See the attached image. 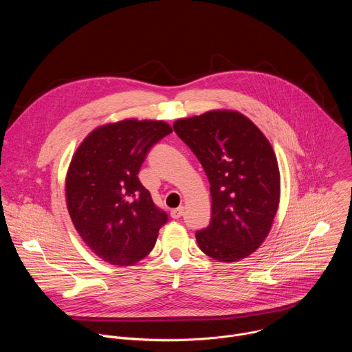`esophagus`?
I'll list each match as a JSON object with an SVG mask.
<instances>
[{"instance_id":"34e87169","label":"esophagus","mask_w":352,"mask_h":352,"mask_svg":"<svg viewBox=\"0 0 352 352\" xmlns=\"http://www.w3.org/2000/svg\"><path fill=\"white\" fill-rule=\"evenodd\" d=\"M182 214H184V208H182V206H179V208L173 209V210H171V217H173V219H175V220H177V219H179Z\"/></svg>"}]
</instances>
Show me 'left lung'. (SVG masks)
Instances as JSON below:
<instances>
[{"label":"left lung","instance_id":"8db88e82","mask_svg":"<svg viewBox=\"0 0 352 352\" xmlns=\"http://www.w3.org/2000/svg\"><path fill=\"white\" fill-rule=\"evenodd\" d=\"M174 131L210 182L212 219L196 232L199 248L224 263L252 255L269 235L280 204V171L270 142L234 110L179 118Z\"/></svg>","mask_w":352,"mask_h":352}]
</instances>
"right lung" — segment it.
<instances>
[{
    "instance_id": "obj_1",
    "label": "right lung",
    "mask_w": 352,
    "mask_h": 352,
    "mask_svg": "<svg viewBox=\"0 0 352 352\" xmlns=\"http://www.w3.org/2000/svg\"><path fill=\"white\" fill-rule=\"evenodd\" d=\"M171 132L157 120L109 122L93 129L72 156L65 178L69 216L91 252L110 265L146 258L167 221L138 173L148 148Z\"/></svg>"
}]
</instances>
